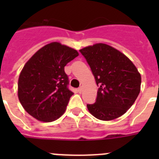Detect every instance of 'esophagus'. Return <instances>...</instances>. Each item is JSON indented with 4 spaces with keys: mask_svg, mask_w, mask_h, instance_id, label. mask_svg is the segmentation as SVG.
Wrapping results in <instances>:
<instances>
[{
    "mask_svg": "<svg viewBox=\"0 0 159 159\" xmlns=\"http://www.w3.org/2000/svg\"><path fill=\"white\" fill-rule=\"evenodd\" d=\"M77 91H78V92L79 93H81V92H82V91H83V89H82V88H78V90H77Z\"/></svg>",
    "mask_w": 159,
    "mask_h": 159,
    "instance_id": "34e87169",
    "label": "esophagus"
}]
</instances>
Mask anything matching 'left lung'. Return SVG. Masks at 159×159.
<instances>
[{"instance_id": "8db88e82", "label": "left lung", "mask_w": 159, "mask_h": 159, "mask_svg": "<svg viewBox=\"0 0 159 159\" xmlns=\"http://www.w3.org/2000/svg\"><path fill=\"white\" fill-rule=\"evenodd\" d=\"M97 86L96 101L87 104L89 112L100 120H112L127 112L140 92L141 75L124 54L105 43L80 49Z\"/></svg>"}]
</instances>
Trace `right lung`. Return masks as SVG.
Listing matches in <instances>:
<instances>
[{
    "label": "right lung",
    "instance_id": "add662e5",
    "mask_svg": "<svg viewBox=\"0 0 159 159\" xmlns=\"http://www.w3.org/2000/svg\"><path fill=\"white\" fill-rule=\"evenodd\" d=\"M79 56L76 50L52 42L38 50L24 66L18 80V98L35 119L52 122L62 116L73 92L64 71Z\"/></svg>",
    "mask_w": 159,
    "mask_h": 159
}]
</instances>
